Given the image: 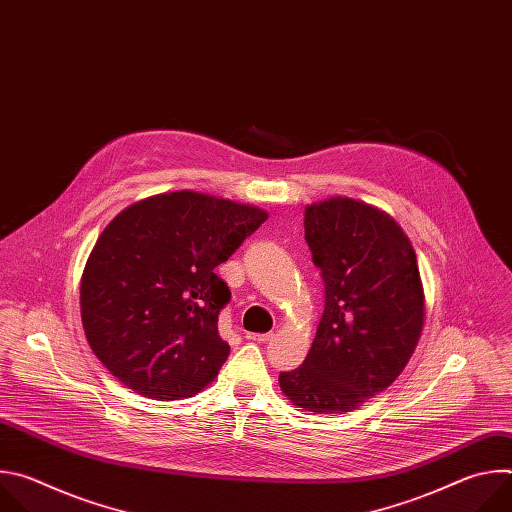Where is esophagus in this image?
<instances>
[{
	"instance_id": "34e87169",
	"label": "esophagus",
	"mask_w": 512,
	"mask_h": 512,
	"mask_svg": "<svg viewBox=\"0 0 512 512\" xmlns=\"http://www.w3.org/2000/svg\"><path fill=\"white\" fill-rule=\"evenodd\" d=\"M271 338H273L271 332H267V334H255V332H251V334H247V340H253V342H269Z\"/></svg>"
}]
</instances>
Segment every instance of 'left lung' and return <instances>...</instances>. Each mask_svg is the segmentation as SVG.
Returning a JSON list of instances; mask_svg holds the SVG:
<instances>
[{"label": "left lung", "instance_id": "8db88e82", "mask_svg": "<svg viewBox=\"0 0 512 512\" xmlns=\"http://www.w3.org/2000/svg\"><path fill=\"white\" fill-rule=\"evenodd\" d=\"M306 243L324 279V314L283 395L312 413H346L407 367L425 322L415 249L385 210L332 196L306 206Z\"/></svg>", "mask_w": 512, "mask_h": 512}]
</instances>
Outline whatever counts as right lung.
Here are the masks:
<instances>
[{
    "instance_id": "obj_1",
    "label": "right lung",
    "mask_w": 512,
    "mask_h": 512,
    "mask_svg": "<svg viewBox=\"0 0 512 512\" xmlns=\"http://www.w3.org/2000/svg\"><path fill=\"white\" fill-rule=\"evenodd\" d=\"M265 221L263 208L194 190L123 208L81 277L85 336L105 369L158 401L208 387L231 352L218 334L231 291L214 267Z\"/></svg>"
}]
</instances>
